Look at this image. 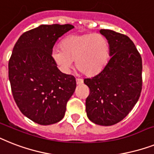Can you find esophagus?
<instances>
[{
    "label": "esophagus",
    "mask_w": 154,
    "mask_h": 154,
    "mask_svg": "<svg viewBox=\"0 0 154 154\" xmlns=\"http://www.w3.org/2000/svg\"><path fill=\"white\" fill-rule=\"evenodd\" d=\"M76 82H77V85H82V84H83V80L80 79V78H77V79H76Z\"/></svg>",
    "instance_id": "esophagus-1"
}]
</instances>
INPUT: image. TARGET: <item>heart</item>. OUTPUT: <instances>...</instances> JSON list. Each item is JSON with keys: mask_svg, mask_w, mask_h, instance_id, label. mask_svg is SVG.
I'll list each match as a JSON object with an SVG mask.
<instances>
[{"mask_svg": "<svg viewBox=\"0 0 154 154\" xmlns=\"http://www.w3.org/2000/svg\"><path fill=\"white\" fill-rule=\"evenodd\" d=\"M61 49H54L52 58L59 69L68 73L75 60L76 67L87 76H93L102 70L109 55L107 38L100 34L71 35L60 43Z\"/></svg>", "mask_w": 154, "mask_h": 154, "instance_id": "heart-1", "label": "heart"}]
</instances>
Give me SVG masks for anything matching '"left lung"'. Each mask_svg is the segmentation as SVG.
Here are the masks:
<instances>
[{"mask_svg": "<svg viewBox=\"0 0 154 154\" xmlns=\"http://www.w3.org/2000/svg\"><path fill=\"white\" fill-rule=\"evenodd\" d=\"M109 44L111 58L103 69L84 82L90 89L86 112L90 121L112 126L122 120L138 102L142 91V62L128 36L112 30L100 31Z\"/></svg>", "mask_w": 154, "mask_h": 154, "instance_id": "left-lung-1", "label": "left lung"}]
</instances>
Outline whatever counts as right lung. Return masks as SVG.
Listing matches in <instances>:
<instances>
[{"label":"right lung","mask_w":154,"mask_h":154,"mask_svg":"<svg viewBox=\"0 0 154 154\" xmlns=\"http://www.w3.org/2000/svg\"><path fill=\"white\" fill-rule=\"evenodd\" d=\"M71 24H42L19 38L8 62V78L15 102L26 117L40 125L63 119L76 88L73 76L62 73L52 58L58 38Z\"/></svg>","instance_id":"1"}]
</instances>
